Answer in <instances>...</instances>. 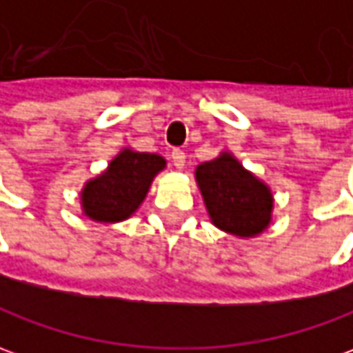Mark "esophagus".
Instances as JSON below:
<instances>
[{
  "instance_id": "obj_1",
  "label": "esophagus",
  "mask_w": 353,
  "mask_h": 353,
  "mask_svg": "<svg viewBox=\"0 0 353 353\" xmlns=\"http://www.w3.org/2000/svg\"><path fill=\"white\" fill-rule=\"evenodd\" d=\"M172 162H174V166L181 170V168L185 166V152L181 148H174L172 150Z\"/></svg>"
}]
</instances>
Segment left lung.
Segmentation results:
<instances>
[{"instance_id":"8db88e82","label":"left lung","mask_w":353,"mask_h":353,"mask_svg":"<svg viewBox=\"0 0 353 353\" xmlns=\"http://www.w3.org/2000/svg\"><path fill=\"white\" fill-rule=\"evenodd\" d=\"M196 185L212 224L236 237H255L272 222L274 196L270 187L243 168L232 152L199 164Z\"/></svg>"}]
</instances>
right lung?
Instances as JSON below:
<instances>
[{
  "label": "right lung",
  "mask_w": 353,
  "mask_h": 353,
  "mask_svg": "<svg viewBox=\"0 0 353 353\" xmlns=\"http://www.w3.org/2000/svg\"><path fill=\"white\" fill-rule=\"evenodd\" d=\"M166 168V160L154 152L121 148L108 168L88 179L81 191L83 214L100 224L123 222L145 201L152 179Z\"/></svg>",
  "instance_id": "1"
}]
</instances>
